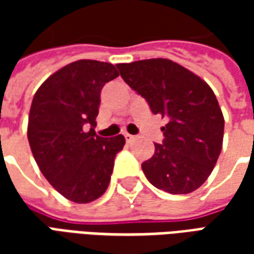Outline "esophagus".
I'll return each instance as SVG.
<instances>
[{"label":"esophagus","mask_w":254,"mask_h":254,"mask_svg":"<svg viewBox=\"0 0 254 254\" xmlns=\"http://www.w3.org/2000/svg\"><path fill=\"white\" fill-rule=\"evenodd\" d=\"M133 138H134V136H132V134H129V133H125V140H127V143H129V141H132Z\"/></svg>","instance_id":"esophagus-1"}]
</instances>
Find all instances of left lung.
I'll use <instances>...</instances> for the list:
<instances>
[{
  "mask_svg": "<svg viewBox=\"0 0 254 254\" xmlns=\"http://www.w3.org/2000/svg\"><path fill=\"white\" fill-rule=\"evenodd\" d=\"M125 83L167 120L163 143L141 169L155 188L187 194L207 181L223 144L224 118L211 87L166 58L117 65Z\"/></svg>",
  "mask_w": 254,
  "mask_h": 254,
  "instance_id": "1",
  "label": "left lung"
}]
</instances>
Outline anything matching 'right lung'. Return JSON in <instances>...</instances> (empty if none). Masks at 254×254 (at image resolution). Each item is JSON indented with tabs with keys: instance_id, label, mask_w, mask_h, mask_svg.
I'll list each match as a JSON object with an SVG mask.
<instances>
[{
	"instance_id": "add662e5",
	"label": "right lung",
	"mask_w": 254,
	"mask_h": 254,
	"mask_svg": "<svg viewBox=\"0 0 254 254\" xmlns=\"http://www.w3.org/2000/svg\"><path fill=\"white\" fill-rule=\"evenodd\" d=\"M118 76L113 64L80 60L53 73L34 95L27 130L31 151L45 178L70 201L85 204L105 193L125 145L122 134L100 137L94 129L100 91Z\"/></svg>"
}]
</instances>
